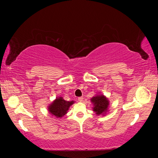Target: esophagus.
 <instances>
[{"label":"esophagus","instance_id":"obj_1","mask_svg":"<svg viewBox=\"0 0 158 158\" xmlns=\"http://www.w3.org/2000/svg\"><path fill=\"white\" fill-rule=\"evenodd\" d=\"M78 99V101H79V102H82L83 101V99H84V98H83V97H79Z\"/></svg>","mask_w":158,"mask_h":158}]
</instances>
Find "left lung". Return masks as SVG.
I'll use <instances>...</instances> for the list:
<instances>
[{
    "label": "left lung",
    "instance_id": "obj_1",
    "mask_svg": "<svg viewBox=\"0 0 158 158\" xmlns=\"http://www.w3.org/2000/svg\"><path fill=\"white\" fill-rule=\"evenodd\" d=\"M91 102L93 104V111L97 115H106L108 111L109 101L103 94H97L91 98Z\"/></svg>",
    "mask_w": 158,
    "mask_h": 158
}]
</instances>
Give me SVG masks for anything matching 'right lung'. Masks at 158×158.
<instances>
[{"label": "right lung", "mask_w": 158, "mask_h": 158, "mask_svg": "<svg viewBox=\"0 0 158 158\" xmlns=\"http://www.w3.org/2000/svg\"><path fill=\"white\" fill-rule=\"evenodd\" d=\"M74 103V101H66L63 97H56L47 108L52 116L60 118L67 113L70 107Z\"/></svg>", "instance_id": "add662e5"}]
</instances>
